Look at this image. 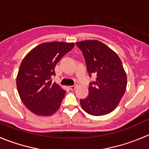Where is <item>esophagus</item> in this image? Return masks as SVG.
Returning a JSON list of instances; mask_svg holds the SVG:
<instances>
[{
  "instance_id": "esophagus-1",
  "label": "esophagus",
  "mask_w": 149,
  "mask_h": 149,
  "mask_svg": "<svg viewBox=\"0 0 149 149\" xmlns=\"http://www.w3.org/2000/svg\"><path fill=\"white\" fill-rule=\"evenodd\" d=\"M77 85L75 84V85H73V86H69V89H72V90H74V89H75V88L77 87Z\"/></svg>"
}]
</instances>
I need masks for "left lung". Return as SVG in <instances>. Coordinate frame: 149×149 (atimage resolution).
Masks as SVG:
<instances>
[{
  "label": "left lung",
  "mask_w": 149,
  "mask_h": 149,
  "mask_svg": "<svg viewBox=\"0 0 149 149\" xmlns=\"http://www.w3.org/2000/svg\"><path fill=\"white\" fill-rule=\"evenodd\" d=\"M82 51L89 76L96 81L89 84V95L81 99V105L87 113L104 116L119 105L127 86V75L122 61L115 51L98 40L76 43Z\"/></svg>",
  "instance_id": "1"
}]
</instances>
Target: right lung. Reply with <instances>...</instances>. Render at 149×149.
<instances>
[{
  "mask_svg": "<svg viewBox=\"0 0 149 149\" xmlns=\"http://www.w3.org/2000/svg\"><path fill=\"white\" fill-rule=\"evenodd\" d=\"M74 43L52 42L39 45L24 56L16 77L18 94L34 114L53 115L60 108L65 91L52 82L55 66Z\"/></svg>",
  "mask_w": 149,
  "mask_h": 149,
  "instance_id": "add662e5",
  "label": "right lung"
}]
</instances>
